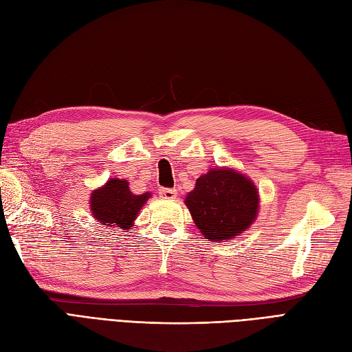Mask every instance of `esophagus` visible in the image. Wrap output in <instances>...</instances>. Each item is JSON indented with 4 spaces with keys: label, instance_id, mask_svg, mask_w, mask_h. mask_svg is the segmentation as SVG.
Instances as JSON below:
<instances>
[{
    "label": "esophagus",
    "instance_id": "34e87169",
    "mask_svg": "<svg viewBox=\"0 0 352 352\" xmlns=\"http://www.w3.org/2000/svg\"><path fill=\"white\" fill-rule=\"evenodd\" d=\"M158 194L162 200H173L177 195L176 190H171V188H160Z\"/></svg>",
    "mask_w": 352,
    "mask_h": 352
}]
</instances>
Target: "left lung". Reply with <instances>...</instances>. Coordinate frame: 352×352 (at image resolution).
Segmentation results:
<instances>
[{
    "mask_svg": "<svg viewBox=\"0 0 352 352\" xmlns=\"http://www.w3.org/2000/svg\"><path fill=\"white\" fill-rule=\"evenodd\" d=\"M258 203L254 182L233 168H210L185 199L197 228L213 242L230 241L250 228Z\"/></svg>",
    "mask_w": 352,
    "mask_h": 352,
    "instance_id": "1",
    "label": "left lung"
}]
</instances>
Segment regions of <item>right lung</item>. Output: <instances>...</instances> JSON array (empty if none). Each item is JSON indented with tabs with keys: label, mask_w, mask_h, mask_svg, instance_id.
Segmentation results:
<instances>
[{
	"label": "right lung",
	"mask_w": 352,
	"mask_h": 352,
	"mask_svg": "<svg viewBox=\"0 0 352 352\" xmlns=\"http://www.w3.org/2000/svg\"><path fill=\"white\" fill-rule=\"evenodd\" d=\"M151 192L135 195L124 179L111 177L91 194V213L102 226L130 230L137 213L148 201Z\"/></svg>",
	"instance_id": "add662e5"
}]
</instances>
